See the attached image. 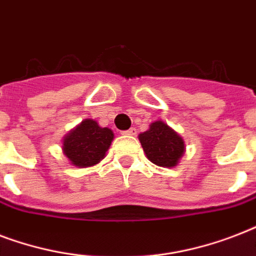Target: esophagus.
<instances>
[{"label":"esophagus","instance_id":"34e87169","mask_svg":"<svg viewBox=\"0 0 256 256\" xmlns=\"http://www.w3.org/2000/svg\"><path fill=\"white\" fill-rule=\"evenodd\" d=\"M122 134H124V136H136V128H128V130H124V132H122Z\"/></svg>","mask_w":256,"mask_h":256}]
</instances>
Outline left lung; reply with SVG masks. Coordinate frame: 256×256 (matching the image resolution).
Segmentation results:
<instances>
[{"label":"left lung","mask_w":256,"mask_h":256,"mask_svg":"<svg viewBox=\"0 0 256 256\" xmlns=\"http://www.w3.org/2000/svg\"><path fill=\"white\" fill-rule=\"evenodd\" d=\"M138 138L148 160L160 168L176 166L186 150L182 136L162 120L150 124Z\"/></svg>","instance_id":"obj_1"}]
</instances>
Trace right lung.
<instances>
[{"instance_id": "right-lung-1", "label": "right lung", "mask_w": 256, "mask_h": 256, "mask_svg": "<svg viewBox=\"0 0 256 256\" xmlns=\"http://www.w3.org/2000/svg\"><path fill=\"white\" fill-rule=\"evenodd\" d=\"M112 140L114 132L110 128L85 120L66 134L62 150L72 164L80 168H90L104 160Z\"/></svg>"}]
</instances>
